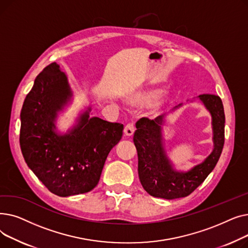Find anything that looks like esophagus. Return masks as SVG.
I'll return each instance as SVG.
<instances>
[{"mask_svg":"<svg viewBox=\"0 0 248 248\" xmlns=\"http://www.w3.org/2000/svg\"><path fill=\"white\" fill-rule=\"evenodd\" d=\"M135 133V125L133 124H127L124 128V134L126 137H132Z\"/></svg>","mask_w":248,"mask_h":248,"instance_id":"esophagus-1","label":"esophagus"}]
</instances>
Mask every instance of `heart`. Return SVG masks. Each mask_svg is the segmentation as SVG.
I'll return each instance as SVG.
<instances>
[{
	"instance_id": "heart-1",
	"label": "heart",
	"mask_w": 248,
	"mask_h": 248,
	"mask_svg": "<svg viewBox=\"0 0 248 248\" xmlns=\"http://www.w3.org/2000/svg\"><path fill=\"white\" fill-rule=\"evenodd\" d=\"M164 93V90L160 88H146L129 95L126 101L134 107H145L152 104V115L159 116L172 106V99L167 95L162 96Z\"/></svg>"
}]
</instances>
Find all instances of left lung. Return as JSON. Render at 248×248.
<instances>
[{"label": "left lung", "mask_w": 248, "mask_h": 248, "mask_svg": "<svg viewBox=\"0 0 248 248\" xmlns=\"http://www.w3.org/2000/svg\"><path fill=\"white\" fill-rule=\"evenodd\" d=\"M197 98L211 114L213 150L200 164L189 171H178L169 159L163 137L164 115L140 119L136 126L134 142L138 151V171L141 186L154 197L168 200L190 195L215 168L224 146L225 114L222 100L214 94H201ZM182 108V103L174 108Z\"/></svg>", "instance_id": "obj_1"}]
</instances>
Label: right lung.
Here are the masks:
<instances>
[{
	"mask_svg": "<svg viewBox=\"0 0 248 248\" xmlns=\"http://www.w3.org/2000/svg\"><path fill=\"white\" fill-rule=\"evenodd\" d=\"M73 91L53 62L35 78L21 109L20 147L25 162L50 192L60 197L83 194L98 183L110 150L123 137L124 124L79 113L66 133L56 126Z\"/></svg>",
	"mask_w": 248,
	"mask_h": 248,
	"instance_id": "obj_1",
	"label": "right lung"
}]
</instances>
